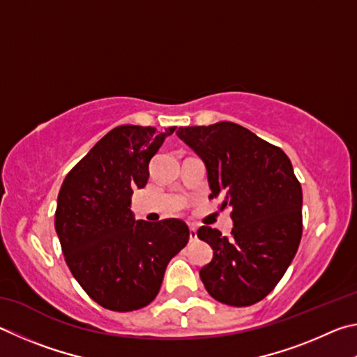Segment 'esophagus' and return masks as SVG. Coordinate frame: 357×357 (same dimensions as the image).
<instances>
[{"label":"esophagus","instance_id":"1","mask_svg":"<svg viewBox=\"0 0 357 357\" xmlns=\"http://www.w3.org/2000/svg\"><path fill=\"white\" fill-rule=\"evenodd\" d=\"M190 240L191 241L197 240V229H196V226H191V224H190Z\"/></svg>","mask_w":357,"mask_h":357}]
</instances>
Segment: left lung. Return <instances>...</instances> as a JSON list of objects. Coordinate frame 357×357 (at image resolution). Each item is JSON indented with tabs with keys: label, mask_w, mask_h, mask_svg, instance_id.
<instances>
[{
	"label": "left lung",
	"mask_w": 357,
	"mask_h": 357,
	"mask_svg": "<svg viewBox=\"0 0 357 357\" xmlns=\"http://www.w3.org/2000/svg\"><path fill=\"white\" fill-rule=\"evenodd\" d=\"M177 136L204 161L210 197L232 208L230 238L207 226L197 230L213 249L199 276L222 304L259 303L282 279L303 235V190L290 158L234 122L182 127Z\"/></svg>",
	"instance_id": "1"
}]
</instances>
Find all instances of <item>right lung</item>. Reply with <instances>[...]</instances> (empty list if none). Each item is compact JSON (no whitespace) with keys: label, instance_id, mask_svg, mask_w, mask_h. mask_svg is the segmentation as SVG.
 I'll return each mask as SVG.
<instances>
[{"label":"right lung","instance_id":"right-lung-1","mask_svg":"<svg viewBox=\"0 0 357 357\" xmlns=\"http://www.w3.org/2000/svg\"><path fill=\"white\" fill-rule=\"evenodd\" d=\"M169 127L121 125L75 166L59 190L54 229L68 270L105 309L130 312L158 295L166 266L186 246L182 220H135L133 190L149 180V165Z\"/></svg>","mask_w":357,"mask_h":357}]
</instances>
